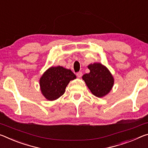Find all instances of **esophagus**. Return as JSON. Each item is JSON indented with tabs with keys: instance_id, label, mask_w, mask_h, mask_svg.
I'll list each match as a JSON object with an SVG mask.
<instances>
[{
	"instance_id": "1",
	"label": "esophagus",
	"mask_w": 148,
	"mask_h": 148,
	"mask_svg": "<svg viewBox=\"0 0 148 148\" xmlns=\"http://www.w3.org/2000/svg\"><path fill=\"white\" fill-rule=\"evenodd\" d=\"M76 75L77 77H79V78H81V77H82V75H83V73H82L81 71H79L78 73H77Z\"/></svg>"
}]
</instances>
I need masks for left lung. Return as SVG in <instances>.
<instances>
[{
  "label": "left lung",
  "mask_w": 148,
  "mask_h": 148,
  "mask_svg": "<svg viewBox=\"0 0 148 148\" xmlns=\"http://www.w3.org/2000/svg\"><path fill=\"white\" fill-rule=\"evenodd\" d=\"M89 73L84 74L83 79L91 92L97 97H103L110 92L112 88L114 80L110 72L101 64L89 65Z\"/></svg>",
  "instance_id": "obj_1"
}]
</instances>
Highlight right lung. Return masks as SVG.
Instances as JSON below:
<instances>
[{
  "label": "right lung",
  "mask_w": 148,
  "mask_h": 148,
  "mask_svg": "<svg viewBox=\"0 0 148 148\" xmlns=\"http://www.w3.org/2000/svg\"><path fill=\"white\" fill-rule=\"evenodd\" d=\"M76 75L70 69L61 66L51 67L40 79L41 92L48 100H55L62 96L71 80Z\"/></svg>",
  "instance_id": "add662e5"
}]
</instances>
